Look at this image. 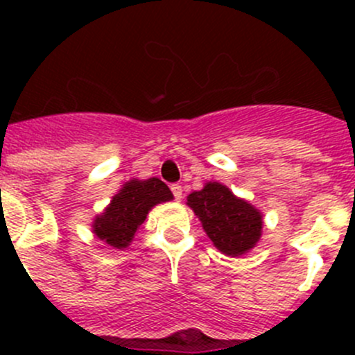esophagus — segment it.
<instances>
[{"mask_svg": "<svg viewBox=\"0 0 355 355\" xmlns=\"http://www.w3.org/2000/svg\"><path fill=\"white\" fill-rule=\"evenodd\" d=\"M171 192H173L175 199L177 200H182V198H184V187H182V185L173 184L171 185Z\"/></svg>", "mask_w": 355, "mask_h": 355, "instance_id": "esophagus-1", "label": "esophagus"}]
</instances>
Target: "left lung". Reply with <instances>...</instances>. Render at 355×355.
I'll return each instance as SVG.
<instances>
[{
    "label": "left lung",
    "instance_id": "left-lung-1",
    "mask_svg": "<svg viewBox=\"0 0 355 355\" xmlns=\"http://www.w3.org/2000/svg\"><path fill=\"white\" fill-rule=\"evenodd\" d=\"M187 206L199 218L213 245L225 256H244L261 241L263 213L220 182H206L200 191L189 194Z\"/></svg>",
    "mask_w": 355,
    "mask_h": 355
}]
</instances>
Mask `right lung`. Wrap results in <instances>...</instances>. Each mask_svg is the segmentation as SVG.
<instances>
[{
  "mask_svg": "<svg viewBox=\"0 0 355 355\" xmlns=\"http://www.w3.org/2000/svg\"><path fill=\"white\" fill-rule=\"evenodd\" d=\"M171 199L173 194L159 178H132L111 198L105 211L94 218L92 234L111 249H127L148 218L149 211Z\"/></svg>",
  "mask_w": 355,
  "mask_h": 355,
  "instance_id": "obj_1",
  "label": "right lung"
}]
</instances>
